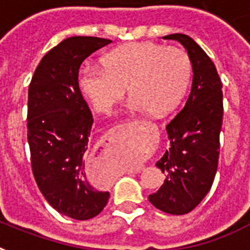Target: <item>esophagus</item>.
<instances>
[{
  "label": "esophagus",
  "instance_id": "34e87169",
  "mask_svg": "<svg viewBox=\"0 0 250 250\" xmlns=\"http://www.w3.org/2000/svg\"><path fill=\"white\" fill-rule=\"evenodd\" d=\"M144 170V167L143 166H137V167H135V168H133V172H141V171Z\"/></svg>",
  "mask_w": 250,
  "mask_h": 250
}]
</instances>
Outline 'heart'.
I'll use <instances>...</instances> for the list:
<instances>
[{"label": "heart", "instance_id": "1", "mask_svg": "<svg viewBox=\"0 0 250 250\" xmlns=\"http://www.w3.org/2000/svg\"><path fill=\"white\" fill-rule=\"evenodd\" d=\"M102 66H84L78 75L79 90L98 113H109L127 88L133 111L165 115L180 102L192 75L183 49L154 42L119 46L104 57Z\"/></svg>", "mask_w": 250, "mask_h": 250}]
</instances>
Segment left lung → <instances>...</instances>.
Here are the masks:
<instances>
[{
    "label": "left lung",
    "mask_w": 250,
    "mask_h": 250,
    "mask_svg": "<svg viewBox=\"0 0 250 250\" xmlns=\"http://www.w3.org/2000/svg\"><path fill=\"white\" fill-rule=\"evenodd\" d=\"M162 39L183 45L193 79L186 105L166 127L170 148L156 164L166 179L149 201L161 211L183 215L208 194L217 172L223 93L215 64L192 37L174 33Z\"/></svg>",
    "instance_id": "obj_1"
}]
</instances>
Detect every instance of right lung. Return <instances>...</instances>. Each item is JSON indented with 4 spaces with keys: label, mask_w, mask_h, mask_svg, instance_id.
I'll return each instance as SVG.
<instances>
[{
    "label": "right lung",
    "mask_w": 250,
    "mask_h": 250,
    "mask_svg": "<svg viewBox=\"0 0 250 250\" xmlns=\"http://www.w3.org/2000/svg\"><path fill=\"white\" fill-rule=\"evenodd\" d=\"M111 40L74 36L49 50L28 88V144L35 180L45 200L78 221L101 213L110 193L86 170L93 117L78 86L80 64Z\"/></svg>",
    "instance_id": "1"
}]
</instances>
